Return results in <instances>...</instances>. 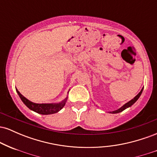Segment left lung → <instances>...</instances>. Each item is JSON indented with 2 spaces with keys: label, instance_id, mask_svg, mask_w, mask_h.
<instances>
[{
  "label": "left lung",
  "instance_id": "left-lung-1",
  "mask_svg": "<svg viewBox=\"0 0 157 157\" xmlns=\"http://www.w3.org/2000/svg\"><path fill=\"white\" fill-rule=\"evenodd\" d=\"M142 91H143V88H142L141 91H140V92L138 94L136 95V96H135V97H134V98L132 99V100H131L130 101H128V102H126V103L125 104V105H122V107H120V109H118L115 110V111H109V113H117L122 112V111H124V110H125V109H128V108L131 107V105H134V104L135 103V102H136V101H137V100H138V99L140 98V95L142 94Z\"/></svg>",
  "mask_w": 157,
  "mask_h": 157
}]
</instances>
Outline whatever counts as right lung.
<instances>
[{
    "label": "right lung",
    "mask_w": 157,
    "mask_h": 157,
    "mask_svg": "<svg viewBox=\"0 0 157 157\" xmlns=\"http://www.w3.org/2000/svg\"><path fill=\"white\" fill-rule=\"evenodd\" d=\"M16 91H17V94L19 95L20 98L21 99L23 103L29 109L36 113L44 115L52 114V113H55L60 111L66 105V102L68 99V97H66L63 100H62L60 102H57V103H35V102L30 101L24 96H23L17 89H16Z\"/></svg>",
    "instance_id": "obj_1"
}]
</instances>
